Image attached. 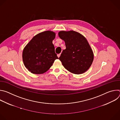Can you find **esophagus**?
Returning a JSON list of instances; mask_svg holds the SVG:
<instances>
[{
    "instance_id": "obj_1",
    "label": "esophagus",
    "mask_w": 120,
    "mask_h": 120,
    "mask_svg": "<svg viewBox=\"0 0 120 120\" xmlns=\"http://www.w3.org/2000/svg\"><path fill=\"white\" fill-rule=\"evenodd\" d=\"M60 55H61V54H58V55H57V56H58V58L60 56Z\"/></svg>"
}]
</instances>
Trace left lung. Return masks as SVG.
I'll use <instances>...</instances> for the list:
<instances>
[{"label":"left lung","mask_w":120,"mask_h":120,"mask_svg":"<svg viewBox=\"0 0 120 120\" xmlns=\"http://www.w3.org/2000/svg\"><path fill=\"white\" fill-rule=\"evenodd\" d=\"M58 36L65 42L66 46L59 58L64 67L75 74L86 72L94 60L93 51L86 39L73 30L61 31Z\"/></svg>","instance_id":"left-lung-1"}]
</instances>
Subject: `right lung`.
Returning a JSON list of instances; mask_svg holds the SVG:
<instances>
[{
	"label": "right lung",
	"mask_w": 120,
	"mask_h": 120,
	"mask_svg": "<svg viewBox=\"0 0 120 120\" xmlns=\"http://www.w3.org/2000/svg\"><path fill=\"white\" fill-rule=\"evenodd\" d=\"M55 37L54 32L44 31L34 37L25 46L22 58L29 71L34 74H43L58 59L52 43Z\"/></svg>",
	"instance_id": "obj_1"
}]
</instances>
